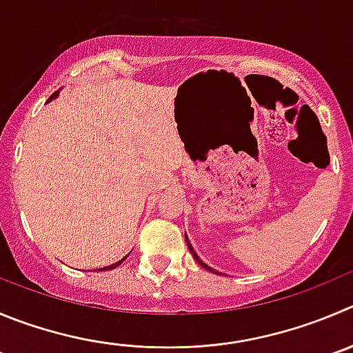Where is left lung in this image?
Instances as JSON below:
<instances>
[{
  "label": "left lung",
  "mask_w": 353,
  "mask_h": 353,
  "mask_svg": "<svg viewBox=\"0 0 353 353\" xmlns=\"http://www.w3.org/2000/svg\"><path fill=\"white\" fill-rule=\"evenodd\" d=\"M185 241H187V248H189V251H190V253H192L194 260H196V261H197V263H199V265H201V267H204V268H206V270H210V272H214V274H218V272H216V270H214V268L208 267V265H206V263H204V261H203V260H201V258H199V256H197V253H196V251H194V248H192V244H190V241H189V237H187V234H185Z\"/></svg>",
  "instance_id": "left-lung-1"
}]
</instances>
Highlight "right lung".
Wrapping results in <instances>:
<instances>
[{
  "label": "right lung",
  "instance_id": "1",
  "mask_svg": "<svg viewBox=\"0 0 353 353\" xmlns=\"http://www.w3.org/2000/svg\"><path fill=\"white\" fill-rule=\"evenodd\" d=\"M57 97H59V92H55V93H53V95L52 97H50V100H53V99H57ZM50 100H48V102H50ZM124 260H126V256H124L123 258V260H119V261H116V263H112V265H107V267H103V268H97V272H102V270H112V268H116V267H119V265L121 263H123V261Z\"/></svg>",
  "mask_w": 353,
  "mask_h": 353
}]
</instances>
